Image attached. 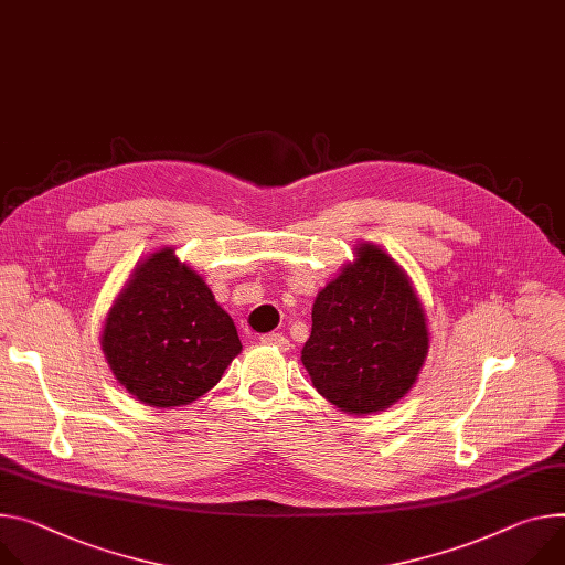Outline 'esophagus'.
Segmentation results:
<instances>
[{
  "mask_svg": "<svg viewBox=\"0 0 565 565\" xmlns=\"http://www.w3.org/2000/svg\"><path fill=\"white\" fill-rule=\"evenodd\" d=\"M262 342H264V344H273V347L279 349V351H288V349H290L288 338L281 335V333H268V335L262 338Z\"/></svg>",
  "mask_w": 565,
  "mask_h": 565,
  "instance_id": "1",
  "label": "esophagus"
}]
</instances>
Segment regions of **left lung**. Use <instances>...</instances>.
Masks as SVG:
<instances>
[{
  "label": "left lung",
  "mask_w": 565,
  "mask_h": 565,
  "mask_svg": "<svg viewBox=\"0 0 565 565\" xmlns=\"http://www.w3.org/2000/svg\"><path fill=\"white\" fill-rule=\"evenodd\" d=\"M318 292L301 363L340 413L365 417L403 398L424 367L430 331L407 273L370 241Z\"/></svg>",
  "instance_id": "1"
}]
</instances>
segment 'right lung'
<instances>
[{
    "label": "right lung",
    "mask_w": 565,
    "mask_h": 565,
    "mask_svg": "<svg viewBox=\"0 0 565 565\" xmlns=\"http://www.w3.org/2000/svg\"><path fill=\"white\" fill-rule=\"evenodd\" d=\"M100 349L137 401L162 409L207 394L243 344L212 288L164 245L135 266L115 297Z\"/></svg>",
    "instance_id": "right-lung-1"
}]
</instances>
